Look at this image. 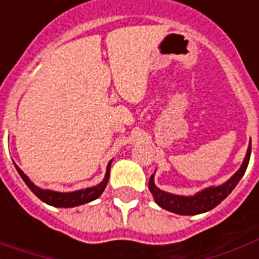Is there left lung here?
Wrapping results in <instances>:
<instances>
[{
	"mask_svg": "<svg viewBox=\"0 0 259 259\" xmlns=\"http://www.w3.org/2000/svg\"><path fill=\"white\" fill-rule=\"evenodd\" d=\"M250 155L251 141L250 147L247 150V154H245L244 162L240 166L239 170L226 183L218 186V187L205 189V190L200 191L198 194L193 195V197L175 195L170 194V193H165V191L159 190L157 186L154 185V175H151V178H150L148 189L151 191L152 197H154V200H155L158 205L162 206L163 209H166V211L178 213V215H197V213L211 211L212 208H215L218 204H221L232 193V190L236 187V185L239 183V180L243 178V175L245 174V169L248 166Z\"/></svg>",
	"mask_w": 259,
	"mask_h": 259,
	"instance_id": "left-lung-1",
	"label": "left lung"
}]
</instances>
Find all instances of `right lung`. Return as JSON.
Returning a JSON list of instances; mask_svg holds the SVG:
<instances>
[{
	"mask_svg": "<svg viewBox=\"0 0 259 259\" xmlns=\"http://www.w3.org/2000/svg\"><path fill=\"white\" fill-rule=\"evenodd\" d=\"M15 166H16V165H15ZM109 168H111V162L108 163L105 179L102 180L100 185L96 186V187H89V189H85V190L73 191V193H58V191L53 190H42L40 187H37V186L33 185V182H30V179H29L18 166H16V170L19 172L20 178L23 179V182L29 186V189H30L40 200L44 201V202H47V204H50V205L53 206L70 208V206H77L81 205V204H85V202H90V201L96 200V198H98V197L102 194V191L105 190L108 179H109Z\"/></svg>",
	"mask_w": 259,
	"mask_h": 259,
	"instance_id": "1",
	"label": "right lung"
}]
</instances>
